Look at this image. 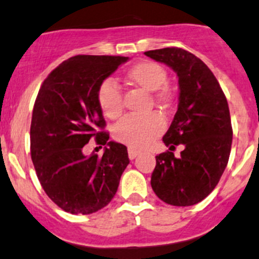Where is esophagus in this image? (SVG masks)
I'll return each mask as SVG.
<instances>
[{
    "label": "esophagus",
    "mask_w": 259,
    "mask_h": 259,
    "mask_svg": "<svg viewBox=\"0 0 259 259\" xmlns=\"http://www.w3.org/2000/svg\"><path fill=\"white\" fill-rule=\"evenodd\" d=\"M127 154H129V159L133 160V159H135V157H137L139 154H140V151L135 150V149L129 148V150H127Z\"/></svg>",
    "instance_id": "esophagus-1"
}]
</instances>
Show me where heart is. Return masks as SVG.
Instances as JSON below:
<instances>
[{
    "mask_svg": "<svg viewBox=\"0 0 259 259\" xmlns=\"http://www.w3.org/2000/svg\"><path fill=\"white\" fill-rule=\"evenodd\" d=\"M125 79L143 91L152 93L155 103L168 107L174 102V92L165 85L167 73L159 63L143 61L132 65L125 73ZM98 103L105 116L116 119L122 113V94L111 80H104L98 88ZM165 120L160 114L152 113L146 116L127 115L114 127V137L132 149L149 146L165 130Z\"/></svg>",
    "mask_w": 259,
    "mask_h": 259,
    "instance_id": "obj_1",
    "label": "heart"
}]
</instances>
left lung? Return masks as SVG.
Listing matches in <instances>:
<instances>
[{"label":"left lung","instance_id":"left-lung-1","mask_svg":"<svg viewBox=\"0 0 259 259\" xmlns=\"http://www.w3.org/2000/svg\"><path fill=\"white\" fill-rule=\"evenodd\" d=\"M170 67L179 78V105L162 138L170 150L182 144L180 157L156 156L151 187L172 206H192L213 191L227 166L232 145L230 109L213 73L200 58L181 48L145 52Z\"/></svg>","mask_w":259,"mask_h":259}]
</instances>
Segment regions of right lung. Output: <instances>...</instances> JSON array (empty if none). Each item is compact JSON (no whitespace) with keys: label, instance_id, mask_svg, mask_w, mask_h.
<instances>
[{"label":"right lung","instance_id":"right-lung-1","mask_svg":"<svg viewBox=\"0 0 259 259\" xmlns=\"http://www.w3.org/2000/svg\"><path fill=\"white\" fill-rule=\"evenodd\" d=\"M120 56H74L50 73L32 113L31 157L48 197L65 212L89 214L108 205L129 164L126 146L108 141L98 88L119 65ZM92 137L107 145L102 158L85 157Z\"/></svg>","mask_w":259,"mask_h":259}]
</instances>
